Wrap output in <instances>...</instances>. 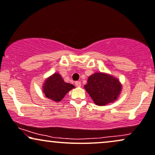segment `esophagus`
Wrapping results in <instances>:
<instances>
[{
	"mask_svg": "<svg viewBox=\"0 0 155 155\" xmlns=\"http://www.w3.org/2000/svg\"><path fill=\"white\" fill-rule=\"evenodd\" d=\"M75 85L77 87H81V83L80 81H76L75 82Z\"/></svg>",
	"mask_w": 155,
	"mask_h": 155,
	"instance_id": "34e87169",
	"label": "esophagus"
}]
</instances>
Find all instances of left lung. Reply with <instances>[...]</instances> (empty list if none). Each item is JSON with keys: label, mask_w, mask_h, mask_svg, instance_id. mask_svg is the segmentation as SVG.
Listing matches in <instances>:
<instances>
[{"label": "left lung", "mask_w": 155, "mask_h": 155, "mask_svg": "<svg viewBox=\"0 0 155 155\" xmlns=\"http://www.w3.org/2000/svg\"><path fill=\"white\" fill-rule=\"evenodd\" d=\"M84 87L95 104L106 106L118 98L122 85L117 78L110 74L95 72L89 76Z\"/></svg>", "instance_id": "8db88e82"}]
</instances>
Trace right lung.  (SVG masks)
Returning <instances> with one entry per match:
<instances>
[{
	"label": "right lung",
	"mask_w": 155,
	"mask_h": 155,
	"mask_svg": "<svg viewBox=\"0 0 155 155\" xmlns=\"http://www.w3.org/2000/svg\"><path fill=\"white\" fill-rule=\"evenodd\" d=\"M42 87L43 93L47 98L55 102H60L74 86L65 83L59 73H54L46 80Z\"/></svg>",
	"instance_id": "1"
}]
</instances>
